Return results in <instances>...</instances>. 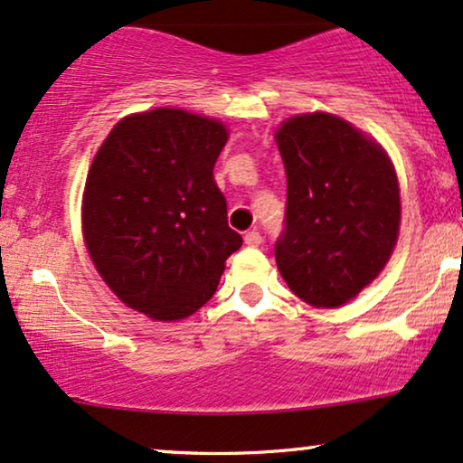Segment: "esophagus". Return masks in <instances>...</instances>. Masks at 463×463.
<instances>
[{
  "label": "esophagus",
  "instance_id": "obj_1",
  "mask_svg": "<svg viewBox=\"0 0 463 463\" xmlns=\"http://www.w3.org/2000/svg\"><path fill=\"white\" fill-rule=\"evenodd\" d=\"M260 243H262V235L259 231L245 232V245H250V248H259Z\"/></svg>",
  "mask_w": 463,
  "mask_h": 463
}]
</instances>
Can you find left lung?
Wrapping results in <instances>:
<instances>
[{
  "mask_svg": "<svg viewBox=\"0 0 463 463\" xmlns=\"http://www.w3.org/2000/svg\"><path fill=\"white\" fill-rule=\"evenodd\" d=\"M286 226L275 262L314 307H339L378 278L400 235V184L387 151L342 117L306 113L275 132Z\"/></svg>",
  "mask_w": 463,
  "mask_h": 463,
  "instance_id": "obj_1",
  "label": "left lung"
}]
</instances>
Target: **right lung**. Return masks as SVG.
I'll list each match as a JSON object with an SVG mask.
<instances>
[{"label": "right lung", "instance_id": "1", "mask_svg": "<svg viewBox=\"0 0 463 463\" xmlns=\"http://www.w3.org/2000/svg\"><path fill=\"white\" fill-rule=\"evenodd\" d=\"M226 140L218 119L181 109L128 115L104 138L85 181L83 237L128 307L168 323L213 297L243 243L213 181Z\"/></svg>", "mask_w": 463, "mask_h": 463}]
</instances>
